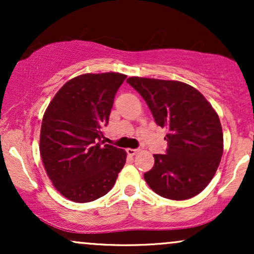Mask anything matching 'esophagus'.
<instances>
[{
	"instance_id": "34e87169",
	"label": "esophagus",
	"mask_w": 254,
	"mask_h": 254,
	"mask_svg": "<svg viewBox=\"0 0 254 254\" xmlns=\"http://www.w3.org/2000/svg\"><path fill=\"white\" fill-rule=\"evenodd\" d=\"M138 151H139L138 149H131V148H127V153L129 154V155H131V156L136 155V154L138 153Z\"/></svg>"
}]
</instances>
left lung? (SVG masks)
Listing matches in <instances>:
<instances>
[{"label":"left lung","mask_w":254,"mask_h":254,"mask_svg":"<svg viewBox=\"0 0 254 254\" xmlns=\"http://www.w3.org/2000/svg\"><path fill=\"white\" fill-rule=\"evenodd\" d=\"M154 121L168 131L165 154H155L145 172L149 188L161 197L183 200L202 192L216 173L223 153L220 118L193 87L179 81L129 77Z\"/></svg>","instance_id":"obj_1"}]
</instances>
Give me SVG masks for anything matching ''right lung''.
Wrapping results in <instances>:
<instances>
[{
	"instance_id": "add662e5",
	"label": "right lung",
	"mask_w": 254,
	"mask_h": 254,
	"mask_svg": "<svg viewBox=\"0 0 254 254\" xmlns=\"http://www.w3.org/2000/svg\"><path fill=\"white\" fill-rule=\"evenodd\" d=\"M127 76L118 72L83 74L57 92L44 115L40 155L61 194L76 203L105 196L124 167L127 153L105 144L116 93Z\"/></svg>"
}]
</instances>
